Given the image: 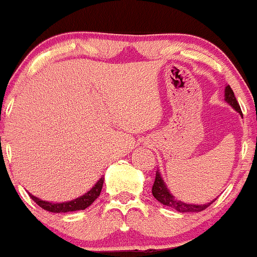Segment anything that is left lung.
<instances>
[{"label": "left lung", "mask_w": 257, "mask_h": 257, "mask_svg": "<svg viewBox=\"0 0 257 257\" xmlns=\"http://www.w3.org/2000/svg\"><path fill=\"white\" fill-rule=\"evenodd\" d=\"M224 97H226L227 103H229V104L232 105L239 114L243 115V113H241L240 105H239L238 100L235 99L234 93H233V90L230 88L229 85L226 87V93H224ZM152 193H153V195H154V198L157 199L158 201H160L163 205L174 207L175 210H177V211H180V212L203 211V210H205L206 207L211 204V203H209V204H203V205H194V204H186V203H182V201L177 200V199H175L174 195H172L171 193L169 192V189H167L166 184L164 183L163 178H161L159 172H157V175H155V181H154V183H153Z\"/></svg>", "instance_id": "1"}]
</instances>
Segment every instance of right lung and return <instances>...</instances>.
<instances>
[{"label": "right lung", "instance_id": "obj_1", "mask_svg": "<svg viewBox=\"0 0 257 257\" xmlns=\"http://www.w3.org/2000/svg\"><path fill=\"white\" fill-rule=\"evenodd\" d=\"M103 182H104V177L100 178L98 182L94 184L93 188L91 191H88L85 195L82 197L74 199L71 201H66V203H48V201L41 200V199L34 197L33 194H29L30 198L33 199L34 201L42 207L43 210H47L50 212H57V214H60V212H70V211H76V210H85L86 207H88L93 203L96 199L99 197L100 191H102Z\"/></svg>", "mask_w": 257, "mask_h": 257}]
</instances>
